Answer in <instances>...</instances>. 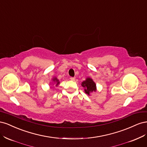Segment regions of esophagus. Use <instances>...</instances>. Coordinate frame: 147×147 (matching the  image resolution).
Segmentation results:
<instances>
[{"label":"esophagus","mask_w":147,"mask_h":147,"mask_svg":"<svg viewBox=\"0 0 147 147\" xmlns=\"http://www.w3.org/2000/svg\"><path fill=\"white\" fill-rule=\"evenodd\" d=\"M70 80H72V81H75V77H70Z\"/></svg>","instance_id":"1"}]
</instances>
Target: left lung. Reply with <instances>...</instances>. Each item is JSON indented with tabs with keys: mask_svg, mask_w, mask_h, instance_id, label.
Segmentation results:
<instances>
[{
	"mask_svg": "<svg viewBox=\"0 0 147 147\" xmlns=\"http://www.w3.org/2000/svg\"><path fill=\"white\" fill-rule=\"evenodd\" d=\"M81 84L84 88V92L88 96H90L91 92L97 91L96 84L90 77H87L85 80L82 82Z\"/></svg>",
	"mask_w": 147,
	"mask_h": 147,
	"instance_id": "8db88e82",
	"label": "left lung"
}]
</instances>
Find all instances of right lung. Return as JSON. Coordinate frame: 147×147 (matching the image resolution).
<instances>
[{
    "instance_id": "right-lung-1",
    "label": "right lung",
    "mask_w": 147,
    "mask_h": 147,
    "mask_svg": "<svg viewBox=\"0 0 147 147\" xmlns=\"http://www.w3.org/2000/svg\"><path fill=\"white\" fill-rule=\"evenodd\" d=\"M52 84H53V85H55L56 86H57L60 83V82L58 79H57L56 77H53L52 78V82L51 83Z\"/></svg>"
}]
</instances>
